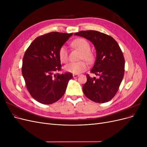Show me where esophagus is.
I'll return each instance as SVG.
<instances>
[{
    "instance_id": "esophagus-1",
    "label": "esophagus",
    "mask_w": 147,
    "mask_h": 147,
    "mask_svg": "<svg viewBox=\"0 0 147 147\" xmlns=\"http://www.w3.org/2000/svg\"><path fill=\"white\" fill-rule=\"evenodd\" d=\"M78 76H79V75H78V74H73V77H74V78H77Z\"/></svg>"
}]
</instances>
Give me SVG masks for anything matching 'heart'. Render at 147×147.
Returning a JSON list of instances; mask_svg holds the SVG:
<instances>
[{
	"mask_svg": "<svg viewBox=\"0 0 147 147\" xmlns=\"http://www.w3.org/2000/svg\"><path fill=\"white\" fill-rule=\"evenodd\" d=\"M71 46L74 48L80 51L79 54L78 60H82L77 63H72L65 66L64 69L67 72L74 74H80L87 69V62L88 64H91L94 60V55L90 50V45L89 42L83 38L75 39L71 43ZM58 56L61 63H68L69 57V53L65 47H61L58 51Z\"/></svg>",
	"mask_w": 147,
	"mask_h": 147,
	"instance_id": "heart-1",
	"label": "heart"
}]
</instances>
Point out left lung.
Returning <instances> with one entry per match:
<instances>
[{"label":"left lung","instance_id":"8db88e82","mask_svg":"<svg viewBox=\"0 0 147 147\" xmlns=\"http://www.w3.org/2000/svg\"><path fill=\"white\" fill-rule=\"evenodd\" d=\"M74 35L83 37L96 48V60L91 70L98 78L87 74V82L83 86L84 94L97 103H105L113 98L118 92L124 74L122 51L117 41L109 35L96 30H82Z\"/></svg>","mask_w":147,"mask_h":147}]
</instances>
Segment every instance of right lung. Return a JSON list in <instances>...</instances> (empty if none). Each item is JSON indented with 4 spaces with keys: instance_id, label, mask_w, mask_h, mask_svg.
Returning <instances> with one entry per match:
<instances>
[{
    "instance_id": "obj_1",
    "label": "right lung",
    "mask_w": 147,
    "mask_h": 147,
    "mask_svg": "<svg viewBox=\"0 0 147 147\" xmlns=\"http://www.w3.org/2000/svg\"><path fill=\"white\" fill-rule=\"evenodd\" d=\"M72 34L51 32L40 35L24 53L22 74L30 96L40 103L51 104L60 99L73 77L67 72L55 74L61 70L59 48Z\"/></svg>"
}]
</instances>
